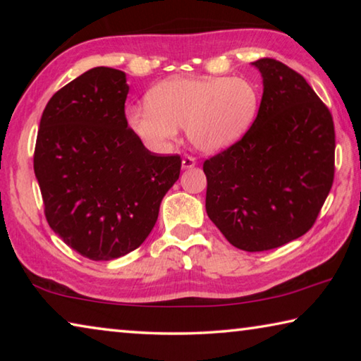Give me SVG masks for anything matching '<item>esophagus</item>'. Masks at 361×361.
<instances>
[{"label":"esophagus","instance_id":"34e87169","mask_svg":"<svg viewBox=\"0 0 361 361\" xmlns=\"http://www.w3.org/2000/svg\"><path fill=\"white\" fill-rule=\"evenodd\" d=\"M195 166V159L191 156H185L181 159V169H192Z\"/></svg>","mask_w":361,"mask_h":361}]
</instances>
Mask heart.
Returning <instances> with one entry per match:
<instances>
[{"label":"heart","mask_w":361,"mask_h":361,"mask_svg":"<svg viewBox=\"0 0 361 361\" xmlns=\"http://www.w3.org/2000/svg\"><path fill=\"white\" fill-rule=\"evenodd\" d=\"M148 105L132 106L127 122L152 151L170 148L180 127L205 154L224 151L245 135L256 118L259 94L240 76L172 78L148 94Z\"/></svg>","instance_id":"obj_1"}]
</instances>
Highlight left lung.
<instances>
[{"instance_id":"obj_1","label":"left lung","mask_w":361,"mask_h":361,"mask_svg":"<svg viewBox=\"0 0 361 361\" xmlns=\"http://www.w3.org/2000/svg\"><path fill=\"white\" fill-rule=\"evenodd\" d=\"M262 76L255 122L239 142L207 159V215L245 252L282 247L312 228L334 178L331 113L307 81L274 59Z\"/></svg>"}]
</instances>
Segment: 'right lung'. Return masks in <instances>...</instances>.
Listing matches in <instances>:
<instances>
[{"mask_svg": "<svg viewBox=\"0 0 361 361\" xmlns=\"http://www.w3.org/2000/svg\"><path fill=\"white\" fill-rule=\"evenodd\" d=\"M129 84L97 66L52 95L33 157L49 226L94 261L133 252L154 228L180 176V156H157L127 127Z\"/></svg>", "mask_w": 361, "mask_h": 361, "instance_id": "obj_1", "label": "right lung"}]
</instances>
